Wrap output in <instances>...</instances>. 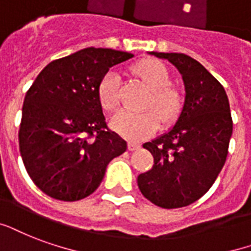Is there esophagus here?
<instances>
[{"instance_id": "1", "label": "esophagus", "mask_w": 251, "mask_h": 251, "mask_svg": "<svg viewBox=\"0 0 251 251\" xmlns=\"http://www.w3.org/2000/svg\"><path fill=\"white\" fill-rule=\"evenodd\" d=\"M140 148V144H137V143H133V141H129L128 143V150L129 151H136Z\"/></svg>"}]
</instances>
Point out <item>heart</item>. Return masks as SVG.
<instances>
[{
	"label": "heart",
	"instance_id": "1",
	"mask_svg": "<svg viewBox=\"0 0 251 251\" xmlns=\"http://www.w3.org/2000/svg\"><path fill=\"white\" fill-rule=\"evenodd\" d=\"M133 71L152 90L144 107L154 110L141 112L122 110L111 119V126L123 136L141 140L157 129L160 119L164 123L173 122L184 107V97L178 88L169 84L171 75L167 67L156 59H146L137 63ZM98 97L105 111H115L120 104V75L116 70L107 71L98 86Z\"/></svg>",
	"mask_w": 251,
	"mask_h": 251
}]
</instances>
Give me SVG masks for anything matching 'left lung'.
<instances>
[{"mask_svg":"<svg viewBox=\"0 0 251 251\" xmlns=\"http://www.w3.org/2000/svg\"><path fill=\"white\" fill-rule=\"evenodd\" d=\"M176 67L185 101L171 131L148 141L151 171L137 177L143 196L164 209L188 206L214 184L226 161L233 132L230 105L222 84L204 66L180 52H154Z\"/></svg>","mask_w":251,"mask_h":251,"instance_id":"obj_1","label":"left lung"}]
</instances>
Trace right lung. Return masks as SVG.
<instances>
[{"mask_svg": "<svg viewBox=\"0 0 251 251\" xmlns=\"http://www.w3.org/2000/svg\"><path fill=\"white\" fill-rule=\"evenodd\" d=\"M88 47L52 61L26 92L20 151L30 178L43 193L78 201L94 193L111 160L127 143L107 127L98 86L112 66L132 58Z\"/></svg>", "mask_w": 251, "mask_h": 251, "instance_id": "add662e5", "label": "right lung"}]
</instances>
